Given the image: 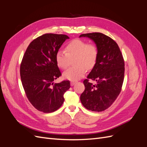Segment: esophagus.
<instances>
[{"mask_svg": "<svg viewBox=\"0 0 147 147\" xmlns=\"http://www.w3.org/2000/svg\"><path fill=\"white\" fill-rule=\"evenodd\" d=\"M77 83V82H74V81H72V82H70V85L71 86H74V84Z\"/></svg>", "mask_w": 147, "mask_h": 147, "instance_id": "esophagus-1", "label": "esophagus"}]
</instances>
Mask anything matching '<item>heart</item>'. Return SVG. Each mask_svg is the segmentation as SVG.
I'll return each instance as SVG.
<instances>
[{
	"mask_svg": "<svg viewBox=\"0 0 147 147\" xmlns=\"http://www.w3.org/2000/svg\"><path fill=\"white\" fill-rule=\"evenodd\" d=\"M99 50L93 43L75 39L67 44L65 51L59 50L56 53L55 61L58 67L67 68L70 59H75L74 64L76 65L63 73L64 78L71 81H77L83 78L86 72V69H92L98 59Z\"/></svg>",
	"mask_w": 147,
	"mask_h": 147,
	"instance_id": "1",
	"label": "heart"
}]
</instances>
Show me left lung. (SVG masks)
Instances as JSON below:
<instances>
[{"instance_id": "1", "label": "left lung", "mask_w": 147, "mask_h": 147, "mask_svg": "<svg viewBox=\"0 0 147 147\" xmlns=\"http://www.w3.org/2000/svg\"><path fill=\"white\" fill-rule=\"evenodd\" d=\"M80 37L91 39L99 50L96 64L83 81L85 89L80 100L86 109L102 112L110 107L121 92L124 75L123 57L118 44L103 34H83ZM88 79L96 80L97 84L92 85Z\"/></svg>"}]
</instances>
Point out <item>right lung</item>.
Wrapping results in <instances>:
<instances>
[{"mask_svg":"<svg viewBox=\"0 0 147 147\" xmlns=\"http://www.w3.org/2000/svg\"><path fill=\"white\" fill-rule=\"evenodd\" d=\"M69 38L63 34H43L29 44L22 59V84L28 100L40 112L51 113L59 109L64 93L70 88L68 80L53 83L61 75L56 53Z\"/></svg>","mask_w":147,"mask_h":147,"instance_id":"add662e5","label":"right lung"}]
</instances>
